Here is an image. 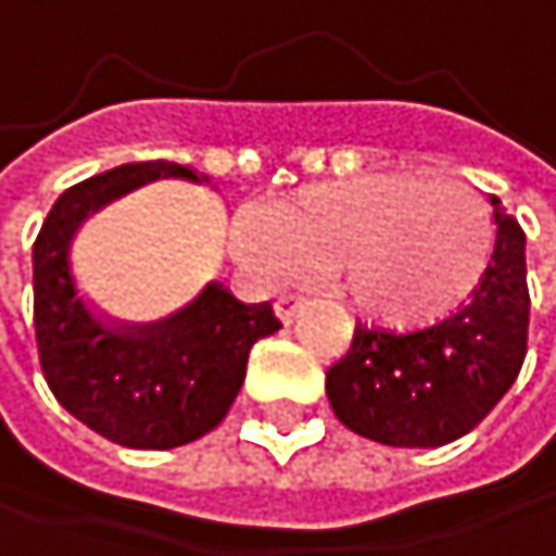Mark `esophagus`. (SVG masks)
<instances>
[{"label":"esophagus","mask_w":556,"mask_h":556,"mask_svg":"<svg viewBox=\"0 0 556 556\" xmlns=\"http://www.w3.org/2000/svg\"><path fill=\"white\" fill-rule=\"evenodd\" d=\"M298 307H301V298H291V294H285V298L275 301V314H278L281 324H291V317L298 314Z\"/></svg>","instance_id":"34e87169"}]
</instances>
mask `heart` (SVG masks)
Listing matches in <instances>:
<instances>
[{
	"mask_svg": "<svg viewBox=\"0 0 556 556\" xmlns=\"http://www.w3.org/2000/svg\"><path fill=\"white\" fill-rule=\"evenodd\" d=\"M245 255L271 275L330 281L380 324H422L462 304L495 249L489 202L465 182L370 173L307 186L265 229L242 226Z\"/></svg>",
	"mask_w": 556,
	"mask_h": 556,
	"instance_id": "obj_1",
	"label": "heart"
}]
</instances>
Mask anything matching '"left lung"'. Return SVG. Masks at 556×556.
Listing matches in <instances>:
<instances>
[{
  "instance_id": "left-lung-1",
  "label": "left lung",
  "mask_w": 556,
  "mask_h": 556,
  "mask_svg": "<svg viewBox=\"0 0 556 556\" xmlns=\"http://www.w3.org/2000/svg\"><path fill=\"white\" fill-rule=\"evenodd\" d=\"M495 205V255L471 301L419 330L357 324L354 343L327 370L333 416L364 439L435 448L462 439L511 390L528 354L525 232Z\"/></svg>"
}]
</instances>
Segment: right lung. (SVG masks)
I'll return each mask as SVG.
<instances>
[{
    "label": "right lung",
    "instance_id": "add662e5",
    "mask_svg": "<svg viewBox=\"0 0 556 556\" xmlns=\"http://www.w3.org/2000/svg\"><path fill=\"white\" fill-rule=\"evenodd\" d=\"M160 176L213 182L166 160L108 169L54 202L31 252L41 374L78 422L127 448H176L213 432L245 383L255 340L281 327L271 304L249 307L223 285H205L182 311L147 327L111 320L81 294L72 268L78 226Z\"/></svg>",
    "mask_w": 556,
    "mask_h": 556
}]
</instances>
